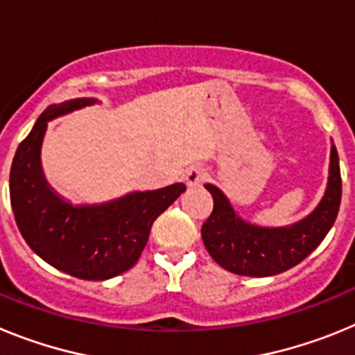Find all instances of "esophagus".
Masks as SVG:
<instances>
[{
  "mask_svg": "<svg viewBox=\"0 0 355 355\" xmlns=\"http://www.w3.org/2000/svg\"><path fill=\"white\" fill-rule=\"evenodd\" d=\"M206 171L205 168H200V167H190L187 171V175H184V180H187V184L190 188H196L199 187L202 181L206 180Z\"/></svg>",
  "mask_w": 355,
  "mask_h": 355,
  "instance_id": "obj_1",
  "label": "esophagus"
}]
</instances>
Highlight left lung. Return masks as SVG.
<instances>
[{"label": "left lung", "mask_w": 355, "mask_h": 355, "mask_svg": "<svg viewBox=\"0 0 355 355\" xmlns=\"http://www.w3.org/2000/svg\"><path fill=\"white\" fill-rule=\"evenodd\" d=\"M213 197V211L202 224L200 236L222 268L247 277H268L299 265L331 231L341 202V174L336 146H331V163L325 193L315 209L290 225H256L234 211L225 193L205 184Z\"/></svg>", "instance_id": "obj_1"}]
</instances>
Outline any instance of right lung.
<instances>
[{
    "mask_svg": "<svg viewBox=\"0 0 355 355\" xmlns=\"http://www.w3.org/2000/svg\"><path fill=\"white\" fill-rule=\"evenodd\" d=\"M96 103L92 97H76L44 110L15 150L10 202L19 231L37 256L78 279L106 281L139 261L153 222L187 187L174 183L130 192L101 205H72L56 193L40 163L48 122Z\"/></svg>",
    "mask_w": 355,
    "mask_h": 355,
    "instance_id": "add662e5",
    "label": "right lung"
}]
</instances>
